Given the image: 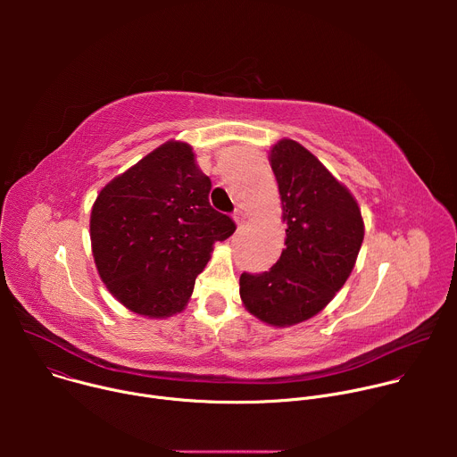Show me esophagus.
Returning <instances> with one entry per match:
<instances>
[{
	"label": "esophagus",
	"instance_id": "obj_1",
	"mask_svg": "<svg viewBox=\"0 0 457 457\" xmlns=\"http://www.w3.org/2000/svg\"><path fill=\"white\" fill-rule=\"evenodd\" d=\"M233 219H235L237 226H242V224L247 220V213H244L242 210H237V212L233 213Z\"/></svg>",
	"mask_w": 457,
	"mask_h": 457
}]
</instances>
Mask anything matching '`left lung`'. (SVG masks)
Here are the masks:
<instances>
[{"mask_svg": "<svg viewBox=\"0 0 457 457\" xmlns=\"http://www.w3.org/2000/svg\"><path fill=\"white\" fill-rule=\"evenodd\" d=\"M277 177L286 247L266 273L240 277L244 307L273 328H291L318 314L354 270L365 224L360 206L307 148L280 139L270 150Z\"/></svg>", "mask_w": 457, "mask_h": 457, "instance_id": "1", "label": "left lung"}]
</instances>
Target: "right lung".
Segmentation results:
<instances>
[{
  "mask_svg": "<svg viewBox=\"0 0 457 457\" xmlns=\"http://www.w3.org/2000/svg\"><path fill=\"white\" fill-rule=\"evenodd\" d=\"M210 189L193 148L171 139L99 191L90 215L94 262L126 309L148 318L184 311L215 242L235 231L212 208Z\"/></svg>",
  "mask_w": 457,
  "mask_h": 457,
  "instance_id": "add662e5",
  "label": "right lung"
}]
</instances>
